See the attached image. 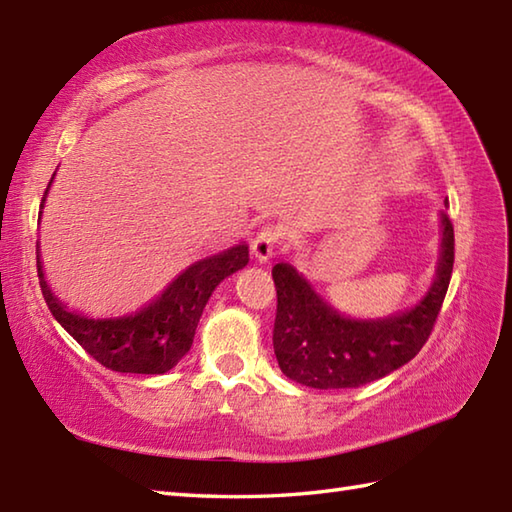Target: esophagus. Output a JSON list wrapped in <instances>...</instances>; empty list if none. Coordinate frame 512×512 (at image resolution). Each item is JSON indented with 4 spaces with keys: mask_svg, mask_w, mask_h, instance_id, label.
Instances as JSON below:
<instances>
[{
    "mask_svg": "<svg viewBox=\"0 0 512 512\" xmlns=\"http://www.w3.org/2000/svg\"><path fill=\"white\" fill-rule=\"evenodd\" d=\"M279 228L268 224V226H262V231H259L253 239V255L259 259V262H268L270 257H273L275 248L279 244Z\"/></svg>",
    "mask_w": 512,
    "mask_h": 512,
    "instance_id": "34e87169",
    "label": "esophagus"
}]
</instances>
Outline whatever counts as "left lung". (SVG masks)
Wrapping results in <instances>:
<instances>
[{"mask_svg": "<svg viewBox=\"0 0 512 512\" xmlns=\"http://www.w3.org/2000/svg\"><path fill=\"white\" fill-rule=\"evenodd\" d=\"M436 281L416 308L378 321H356L332 310L290 264L273 266L277 317L273 345L290 380L314 389L361 387L409 363L429 341L449 290L455 259L453 224L442 213Z\"/></svg>", "mask_w": 512, "mask_h": 512, "instance_id": "8db88e82", "label": "left lung"}]
</instances>
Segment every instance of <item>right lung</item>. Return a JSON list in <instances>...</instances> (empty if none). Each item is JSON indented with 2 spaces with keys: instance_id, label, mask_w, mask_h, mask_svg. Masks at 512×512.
Returning a JSON list of instances; mask_svg holds the SVG:
<instances>
[{
  "instance_id": "1",
  "label": "right lung",
  "mask_w": 512,
  "mask_h": 512,
  "mask_svg": "<svg viewBox=\"0 0 512 512\" xmlns=\"http://www.w3.org/2000/svg\"><path fill=\"white\" fill-rule=\"evenodd\" d=\"M246 264L248 246L237 244L189 266L140 312L121 319H88L70 312L52 295L37 255L39 286L52 317L94 361L123 374H165L178 365L191 350L195 328L215 286Z\"/></svg>"
}]
</instances>
